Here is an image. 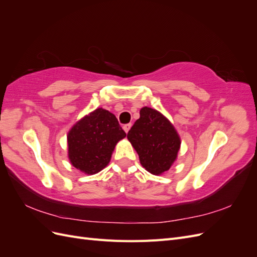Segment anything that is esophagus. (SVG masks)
<instances>
[{"mask_svg":"<svg viewBox=\"0 0 257 257\" xmlns=\"http://www.w3.org/2000/svg\"><path fill=\"white\" fill-rule=\"evenodd\" d=\"M131 126H132V124H131V123L125 124V125H123V130H124V132H125V133H127V132H128V131H130V128H131Z\"/></svg>","mask_w":257,"mask_h":257,"instance_id":"esophagus-1","label":"esophagus"}]
</instances>
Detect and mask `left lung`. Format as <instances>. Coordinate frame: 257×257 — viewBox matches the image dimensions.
<instances>
[{
	"mask_svg": "<svg viewBox=\"0 0 257 257\" xmlns=\"http://www.w3.org/2000/svg\"><path fill=\"white\" fill-rule=\"evenodd\" d=\"M141 116L128 131L127 139L138 153L142 166L160 176L173 166L181 139L166 116L150 107H143Z\"/></svg>",
	"mask_w": 257,
	"mask_h": 257,
	"instance_id": "1",
	"label": "left lung"
}]
</instances>
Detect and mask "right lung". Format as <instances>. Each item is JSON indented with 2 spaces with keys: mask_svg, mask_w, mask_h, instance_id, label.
I'll use <instances>...</instances> for the list:
<instances>
[{
  "mask_svg": "<svg viewBox=\"0 0 257 257\" xmlns=\"http://www.w3.org/2000/svg\"><path fill=\"white\" fill-rule=\"evenodd\" d=\"M125 136L115 115L97 108L69 130L68 160L83 174H97L109 164L115 145Z\"/></svg>",
  "mask_w": 257,
  "mask_h": 257,
  "instance_id": "add662e5",
  "label": "right lung"
}]
</instances>
